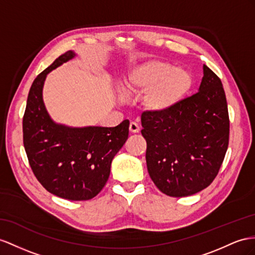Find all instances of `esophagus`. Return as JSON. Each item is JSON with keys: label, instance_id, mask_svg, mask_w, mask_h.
<instances>
[{"label": "esophagus", "instance_id": "34e87169", "mask_svg": "<svg viewBox=\"0 0 255 255\" xmlns=\"http://www.w3.org/2000/svg\"><path fill=\"white\" fill-rule=\"evenodd\" d=\"M129 130H130V132L136 133V132L140 131V127H139V125L136 123L131 122V123H130V125H129Z\"/></svg>", "mask_w": 255, "mask_h": 255}]
</instances>
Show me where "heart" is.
Wrapping results in <instances>:
<instances>
[{
  "label": "heart",
  "mask_w": 255,
  "mask_h": 255,
  "mask_svg": "<svg viewBox=\"0 0 255 255\" xmlns=\"http://www.w3.org/2000/svg\"><path fill=\"white\" fill-rule=\"evenodd\" d=\"M192 87L186 70L161 60H148L136 68L125 82L128 96H142V106L155 114L169 112L184 99Z\"/></svg>",
  "instance_id": "heart-1"
}]
</instances>
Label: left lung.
Instances as JSON below:
<instances>
[{
  "mask_svg": "<svg viewBox=\"0 0 255 255\" xmlns=\"http://www.w3.org/2000/svg\"><path fill=\"white\" fill-rule=\"evenodd\" d=\"M146 166L158 190L185 197L210 185L230 140V117L219 76L204 64L199 91L166 113L141 116Z\"/></svg>",
  "mask_w": 255,
  "mask_h": 255,
  "instance_id": "left-lung-1",
  "label": "left lung"
}]
</instances>
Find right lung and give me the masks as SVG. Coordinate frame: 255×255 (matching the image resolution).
Returning a JSON list of instances; mask_svg holds the SVG:
<instances>
[{
  "label": "right lung",
  "mask_w": 255,
  "mask_h": 255,
  "mask_svg": "<svg viewBox=\"0 0 255 255\" xmlns=\"http://www.w3.org/2000/svg\"><path fill=\"white\" fill-rule=\"evenodd\" d=\"M67 51L38 74L30 88L22 120L23 145L30 167L45 190L69 200H88L101 192L111 162L125 144L129 121L116 127L71 128L50 119L43 85L51 70L72 59Z\"/></svg>",
  "instance_id": "obj_1"
}]
</instances>
